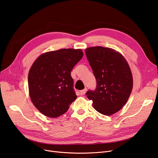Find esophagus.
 Returning <instances> with one entry per match:
<instances>
[{
  "label": "esophagus",
  "instance_id": "34e87169",
  "mask_svg": "<svg viewBox=\"0 0 158 158\" xmlns=\"http://www.w3.org/2000/svg\"><path fill=\"white\" fill-rule=\"evenodd\" d=\"M86 90H87L86 88L82 90H81V91H80V94H81V95H84V94H85V93L86 92Z\"/></svg>",
  "mask_w": 158,
  "mask_h": 158
}]
</instances>
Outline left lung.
<instances>
[{"label":"left lung","mask_w":158,"mask_h":158,"mask_svg":"<svg viewBox=\"0 0 158 158\" xmlns=\"http://www.w3.org/2000/svg\"><path fill=\"white\" fill-rule=\"evenodd\" d=\"M85 52L97 82L96 90H89L86 97L100 113L110 116L117 113L133 89L129 64L121 53L111 48L90 47Z\"/></svg>","instance_id":"left-lung-1"}]
</instances>
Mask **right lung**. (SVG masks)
<instances>
[{"instance_id":"obj_1","label":"right lung","mask_w":158,"mask_h":158,"mask_svg":"<svg viewBox=\"0 0 158 158\" xmlns=\"http://www.w3.org/2000/svg\"><path fill=\"white\" fill-rule=\"evenodd\" d=\"M83 56L81 49H61L41 55L29 70V95L40 113L50 118L65 113L77 98L71 76Z\"/></svg>"}]
</instances>
